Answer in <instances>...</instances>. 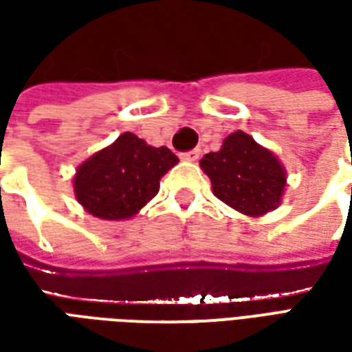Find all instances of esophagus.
Masks as SVG:
<instances>
[{"label":"esophagus","instance_id":"1","mask_svg":"<svg viewBox=\"0 0 352 352\" xmlns=\"http://www.w3.org/2000/svg\"><path fill=\"white\" fill-rule=\"evenodd\" d=\"M181 158L184 162H196L199 158V148H194V151H188V153L181 154Z\"/></svg>","mask_w":352,"mask_h":352}]
</instances>
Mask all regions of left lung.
<instances>
[{"instance_id":"obj_1","label":"left lung","mask_w":352,"mask_h":352,"mask_svg":"<svg viewBox=\"0 0 352 352\" xmlns=\"http://www.w3.org/2000/svg\"><path fill=\"white\" fill-rule=\"evenodd\" d=\"M199 166L211 179L217 198L247 217H264L280 206L287 169L252 135L237 130L222 141L221 151L206 154Z\"/></svg>"}]
</instances>
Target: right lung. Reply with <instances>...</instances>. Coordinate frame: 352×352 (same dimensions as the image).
Returning a JSON list of instances; mask_svg holds the SVG:
<instances>
[{
    "label": "right lung",
    "mask_w": 352,
    "mask_h": 352,
    "mask_svg": "<svg viewBox=\"0 0 352 352\" xmlns=\"http://www.w3.org/2000/svg\"><path fill=\"white\" fill-rule=\"evenodd\" d=\"M168 146H151L124 131L105 148L80 164L73 192L87 213L101 221H128L160 190V179L177 166Z\"/></svg>",
    "instance_id": "add662e5"
}]
</instances>
